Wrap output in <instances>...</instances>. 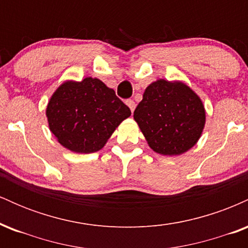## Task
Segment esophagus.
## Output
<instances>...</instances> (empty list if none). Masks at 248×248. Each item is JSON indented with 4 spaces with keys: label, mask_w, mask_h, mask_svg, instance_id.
<instances>
[{
    "label": "esophagus",
    "mask_w": 248,
    "mask_h": 248,
    "mask_svg": "<svg viewBox=\"0 0 248 248\" xmlns=\"http://www.w3.org/2000/svg\"><path fill=\"white\" fill-rule=\"evenodd\" d=\"M126 105H127L128 107L130 108V110H132V113H133V112H134V109H135V106H136L135 102H134L133 100H130V99H129V100H127V101H126Z\"/></svg>",
    "instance_id": "obj_1"
}]
</instances>
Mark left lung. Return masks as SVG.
<instances>
[{
	"instance_id": "1",
	"label": "left lung",
	"mask_w": 248,
	"mask_h": 248,
	"mask_svg": "<svg viewBox=\"0 0 248 248\" xmlns=\"http://www.w3.org/2000/svg\"><path fill=\"white\" fill-rule=\"evenodd\" d=\"M134 120L154 152L181 155L197 143L205 124L201 98L182 81L152 82L134 110Z\"/></svg>"
}]
</instances>
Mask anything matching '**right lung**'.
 <instances>
[{"instance_id": "obj_1", "label": "right lung", "mask_w": 248, "mask_h": 248, "mask_svg": "<svg viewBox=\"0 0 248 248\" xmlns=\"http://www.w3.org/2000/svg\"><path fill=\"white\" fill-rule=\"evenodd\" d=\"M130 114L114 90L91 77L81 81H65L46 107L50 130L59 143L80 154L100 150Z\"/></svg>"}]
</instances>
